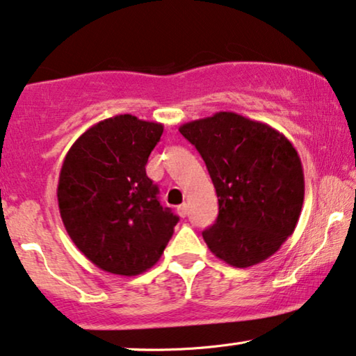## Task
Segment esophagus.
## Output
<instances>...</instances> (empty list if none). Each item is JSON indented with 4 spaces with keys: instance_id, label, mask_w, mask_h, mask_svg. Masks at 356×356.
I'll list each match as a JSON object with an SVG mask.
<instances>
[{
    "instance_id": "34e87169",
    "label": "esophagus",
    "mask_w": 356,
    "mask_h": 356,
    "mask_svg": "<svg viewBox=\"0 0 356 356\" xmlns=\"http://www.w3.org/2000/svg\"><path fill=\"white\" fill-rule=\"evenodd\" d=\"M177 213L181 218H186L188 215V205L187 203H182V205L177 207Z\"/></svg>"
}]
</instances>
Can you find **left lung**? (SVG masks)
<instances>
[{
	"instance_id": "obj_1",
	"label": "left lung",
	"mask_w": 356,
	"mask_h": 356,
	"mask_svg": "<svg viewBox=\"0 0 356 356\" xmlns=\"http://www.w3.org/2000/svg\"><path fill=\"white\" fill-rule=\"evenodd\" d=\"M179 131L205 161L218 195L208 249L236 268L273 255L293 234L305 200V174L291 141L236 112L184 123Z\"/></svg>"
}]
</instances>
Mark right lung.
<instances>
[{
	"instance_id": "obj_1",
	"label": "right lung",
	"mask_w": 356,
	"mask_h": 356,
	"mask_svg": "<svg viewBox=\"0 0 356 356\" xmlns=\"http://www.w3.org/2000/svg\"><path fill=\"white\" fill-rule=\"evenodd\" d=\"M164 125L123 113L74 141L60 170V216L76 248L104 272L134 277L153 267L179 218L146 175Z\"/></svg>"
}]
</instances>
